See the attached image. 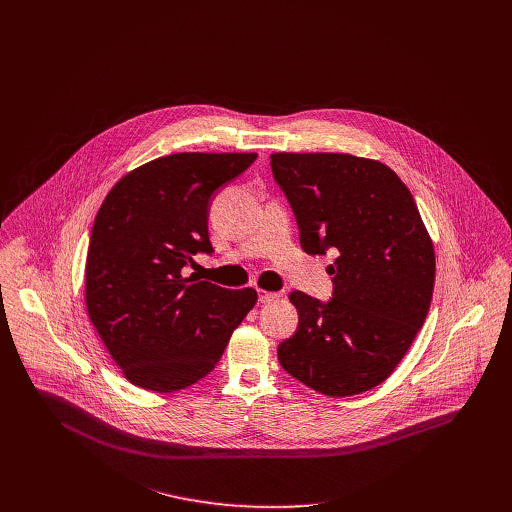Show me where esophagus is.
<instances>
[{"mask_svg":"<svg viewBox=\"0 0 512 512\" xmlns=\"http://www.w3.org/2000/svg\"><path fill=\"white\" fill-rule=\"evenodd\" d=\"M282 293L280 292H266V290H258V301L260 303H272L276 299H280Z\"/></svg>","mask_w":512,"mask_h":512,"instance_id":"obj_1","label":"esophagus"}]
</instances>
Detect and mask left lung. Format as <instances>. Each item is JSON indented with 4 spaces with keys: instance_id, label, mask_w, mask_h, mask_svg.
<instances>
[{
    "instance_id": "obj_1",
    "label": "left lung",
    "mask_w": 512,
    "mask_h": 512,
    "mask_svg": "<svg viewBox=\"0 0 512 512\" xmlns=\"http://www.w3.org/2000/svg\"><path fill=\"white\" fill-rule=\"evenodd\" d=\"M301 248L333 250V297L290 293L299 325L278 361L325 396L384 382L422 329L436 282L432 238L416 201L384 163L349 153H272Z\"/></svg>"
}]
</instances>
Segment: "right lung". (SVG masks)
<instances>
[{
    "label": "right lung",
    "mask_w": 512,
    "mask_h": 512,
    "mask_svg": "<svg viewBox=\"0 0 512 512\" xmlns=\"http://www.w3.org/2000/svg\"><path fill=\"white\" fill-rule=\"evenodd\" d=\"M256 153H173L124 175L90 232L86 309L124 376L153 392L187 388L222 357L254 307L252 288L185 278L211 254L209 209Z\"/></svg>",
    "instance_id": "right-lung-1"
}]
</instances>
